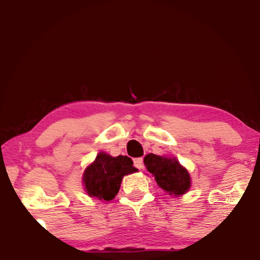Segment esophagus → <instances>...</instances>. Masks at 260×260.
I'll use <instances>...</instances> for the list:
<instances>
[{"mask_svg": "<svg viewBox=\"0 0 260 260\" xmlns=\"http://www.w3.org/2000/svg\"><path fill=\"white\" fill-rule=\"evenodd\" d=\"M134 167L137 169H142L143 168V159L142 157H136L134 159Z\"/></svg>", "mask_w": 260, "mask_h": 260, "instance_id": "1", "label": "esophagus"}]
</instances>
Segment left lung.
Listing matches in <instances>:
<instances>
[{"label":"left lung","mask_w":260,"mask_h":260,"mask_svg":"<svg viewBox=\"0 0 260 260\" xmlns=\"http://www.w3.org/2000/svg\"><path fill=\"white\" fill-rule=\"evenodd\" d=\"M147 171L154 176L157 186L169 195H182L189 189L190 177L177 159L147 154L144 157Z\"/></svg>","instance_id":"8db88e82"}]
</instances>
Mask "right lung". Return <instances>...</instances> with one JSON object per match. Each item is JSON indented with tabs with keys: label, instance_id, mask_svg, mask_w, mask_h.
Listing matches in <instances>:
<instances>
[{
	"label": "right lung",
	"instance_id": "right-lung-1",
	"mask_svg": "<svg viewBox=\"0 0 260 260\" xmlns=\"http://www.w3.org/2000/svg\"><path fill=\"white\" fill-rule=\"evenodd\" d=\"M133 161L128 156L116 157L99 153L94 162L86 168L83 175L85 190L89 196L110 201L119 191L125 175L135 172Z\"/></svg>",
	"mask_w": 260,
	"mask_h": 260
}]
</instances>
